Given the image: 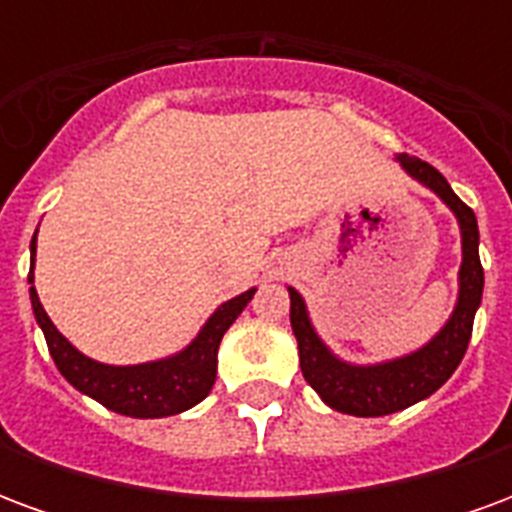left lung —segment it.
Returning a JSON list of instances; mask_svg holds the SVG:
<instances>
[{
  "label": "left lung",
  "mask_w": 512,
  "mask_h": 512,
  "mask_svg": "<svg viewBox=\"0 0 512 512\" xmlns=\"http://www.w3.org/2000/svg\"><path fill=\"white\" fill-rule=\"evenodd\" d=\"M397 161L411 178H417L430 191H436L461 224L463 263L458 274L461 290H458V304L452 310L450 321L444 323V329L425 348L403 359L370 367L348 365L321 343V337L315 334L307 318L304 299L296 290L288 288L290 326L299 340L301 373L307 378V384L323 397L326 406L343 414H354V417L395 414L433 395L455 373V367L461 365L469 337H472L474 312L483 301V266H480V252H477L480 233H477L474 211L450 189L447 178L436 167H430L428 161L408 156V153H400Z\"/></svg>",
  "instance_id": "1"
}]
</instances>
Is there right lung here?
Instances as JSON below:
<instances>
[{
  "instance_id": "1",
  "label": "right lung",
  "mask_w": 512,
  "mask_h": 512,
  "mask_svg": "<svg viewBox=\"0 0 512 512\" xmlns=\"http://www.w3.org/2000/svg\"><path fill=\"white\" fill-rule=\"evenodd\" d=\"M38 238V233H35ZM35 238H32V266H35ZM29 282H35L29 271ZM255 296V288L246 290L235 299L224 301L219 310L213 312L208 323L202 326L197 340L186 345L180 354L147 365L115 367L93 362L90 356L79 354L51 323L43 310L35 285L29 288L32 310L43 329L49 354L62 376L68 378L79 392L98 400L101 406L112 408L117 414L139 419L172 417L186 408L197 406L202 397H208L216 381V351L222 343L224 332L233 326V321L244 312V307Z\"/></svg>"
}]
</instances>
